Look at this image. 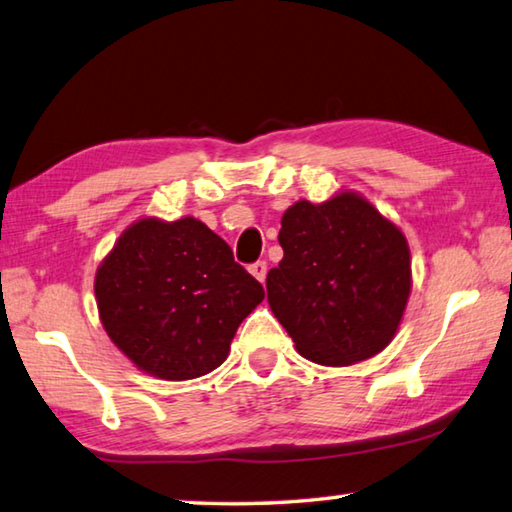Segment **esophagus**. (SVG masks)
Returning a JSON list of instances; mask_svg holds the SVG:
<instances>
[{
    "label": "esophagus",
    "instance_id": "esophagus-1",
    "mask_svg": "<svg viewBox=\"0 0 512 512\" xmlns=\"http://www.w3.org/2000/svg\"><path fill=\"white\" fill-rule=\"evenodd\" d=\"M249 272H252V276L256 278L258 283H265V278H267V263H265V260H256L254 265H249Z\"/></svg>",
    "mask_w": 512,
    "mask_h": 512
}]
</instances>
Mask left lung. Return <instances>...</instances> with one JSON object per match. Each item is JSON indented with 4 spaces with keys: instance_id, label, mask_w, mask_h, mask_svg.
I'll use <instances>...</instances> for the list:
<instances>
[{
    "instance_id": "1",
    "label": "left lung",
    "mask_w": 512,
    "mask_h": 512,
    "mask_svg": "<svg viewBox=\"0 0 512 512\" xmlns=\"http://www.w3.org/2000/svg\"><path fill=\"white\" fill-rule=\"evenodd\" d=\"M283 260L267 274V301L298 354L352 365L379 354L406 312L408 240L363 196L298 200L278 231Z\"/></svg>"
}]
</instances>
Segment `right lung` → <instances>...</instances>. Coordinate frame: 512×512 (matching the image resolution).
Masks as SVG:
<instances>
[{"label": "right lung", "mask_w": 512, "mask_h": 512, "mask_svg": "<svg viewBox=\"0 0 512 512\" xmlns=\"http://www.w3.org/2000/svg\"><path fill=\"white\" fill-rule=\"evenodd\" d=\"M109 339L136 368L165 381L209 374L265 292L231 247L196 218H142L95 272Z\"/></svg>", "instance_id": "add662e5"}]
</instances>
